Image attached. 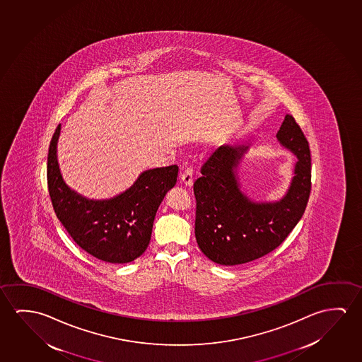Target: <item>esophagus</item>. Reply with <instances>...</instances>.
Returning <instances> with one entry per match:
<instances>
[{"mask_svg":"<svg viewBox=\"0 0 362 362\" xmlns=\"http://www.w3.org/2000/svg\"><path fill=\"white\" fill-rule=\"evenodd\" d=\"M180 182L185 185V187H192L193 185V170L192 169H185L183 174L180 175Z\"/></svg>","mask_w":362,"mask_h":362,"instance_id":"1","label":"esophagus"}]
</instances>
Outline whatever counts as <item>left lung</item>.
<instances>
[{"mask_svg":"<svg viewBox=\"0 0 362 362\" xmlns=\"http://www.w3.org/2000/svg\"><path fill=\"white\" fill-rule=\"evenodd\" d=\"M279 144L297 158L288 188L277 201H256L240 183L247 145H223L202 168L194 183L195 240L204 256L235 266L266 256L284 242L306 209L311 192V153L305 135L287 114Z\"/></svg>","mask_w":362,"mask_h":362,"instance_id":"obj_1","label":"left lung"}]
</instances>
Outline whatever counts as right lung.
<instances>
[{"instance_id": "1", "label": "right lung", "mask_w": 362, "mask_h": 362, "mask_svg": "<svg viewBox=\"0 0 362 362\" xmlns=\"http://www.w3.org/2000/svg\"><path fill=\"white\" fill-rule=\"evenodd\" d=\"M56 128L47 156V185L56 216L73 240L100 261L129 263L144 253L151 242L156 211L177 183L178 167L140 173L132 187L106 199H90L70 188L57 160Z\"/></svg>"}]
</instances>
